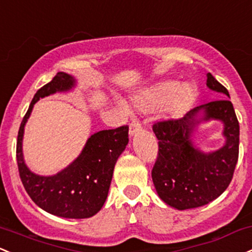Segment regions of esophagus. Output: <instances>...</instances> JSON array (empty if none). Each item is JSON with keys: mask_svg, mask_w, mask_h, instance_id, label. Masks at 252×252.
<instances>
[{"mask_svg": "<svg viewBox=\"0 0 252 252\" xmlns=\"http://www.w3.org/2000/svg\"><path fill=\"white\" fill-rule=\"evenodd\" d=\"M140 130H141V124L139 123V122L134 121L130 124V130H129V135H130V136H135V135H136Z\"/></svg>", "mask_w": 252, "mask_h": 252, "instance_id": "obj_1", "label": "esophagus"}]
</instances>
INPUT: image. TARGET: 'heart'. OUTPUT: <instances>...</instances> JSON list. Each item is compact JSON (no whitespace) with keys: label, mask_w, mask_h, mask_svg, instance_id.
Segmentation results:
<instances>
[{"label":"heart","mask_w":252,"mask_h":252,"mask_svg":"<svg viewBox=\"0 0 252 252\" xmlns=\"http://www.w3.org/2000/svg\"><path fill=\"white\" fill-rule=\"evenodd\" d=\"M193 90L190 85L179 86L178 81H164L134 96V105L141 111H154L165 105L166 111L177 116L191 101Z\"/></svg>","instance_id":"heart-1"}]
</instances>
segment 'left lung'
<instances>
[{"label":"left lung","instance_id":"1","mask_svg":"<svg viewBox=\"0 0 252 252\" xmlns=\"http://www.w3.org/2000/svg\"><path fill=\"white\" fill-rule=\"evenodd\" d=\"M207 87L229 98L228 91L207 74ZM220 120L225 143L217 151L204 152L193 141L198 126ZM153 131L159 154L152 179L159 197L178 211L208 204L227 189L239 154V123L229 99L211 101L190 110L181 120L158 122Z\"/></svg>","mask_w":252,"mask_h":252}]
</instances>
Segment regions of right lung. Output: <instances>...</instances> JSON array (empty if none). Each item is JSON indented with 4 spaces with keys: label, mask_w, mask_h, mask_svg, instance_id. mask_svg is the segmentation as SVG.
<instances>
[{
    "label": "right lung",
    "mask_w": 252,
    "mask_h": 252,
    "mask_svg": "<svg viewBox=\"0 0 252 252\" xmlns=\"http://www.w3.org/2000/svg\"><path fill=\"white\" fill-rule=\"evenodd\" d=\"M75 86V77L60 71L49 84L37 91L19 129L16 161L25 190L38 207L60 218L86 219L103 208L112 181L113 168L129 142V126L100 130L91 135L79 157L52 176L32 172L25 162L23 152L25 126L34 104L40 98L55 93L70 92Z\"/></svg>",
    "instance_id": "right-lung-1"
}]
</instances>
